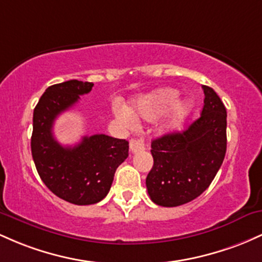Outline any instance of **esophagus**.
I'll return each mask as SVG.
<instances>
[{
    "instance_id": "obj_1",
    "label": "esophagus",
    "mask_w": 262,
    "mask_h": 262,
    "mask_svg": "<svg viewBox=\"0 0 262 262\" xmlns=\"http://www.w3.org/2000/svg\"><path fill=\"white\" fill-rule=\"evenodd\" d=\"M130 149L132 154H137V152L143 151L145 149V142H143L142 139L132 140L130 142Z\"/></svg>"
}]
</instances>
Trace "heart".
Segmentation results:
<instances>
[{"label": "heart", "instance_id": "obj_1", "mask_svg": "<svg viewBox=\"0 0 262 262\" xmlns=\"http://www.w3.org/2000/svg\"><path fill=\"white\" fill-rule=\"evenodd\" d=\"M177 96V90L170 89V88L157 89L154 93H149L137 99L135 104L132 105L130 114L132 117H140V119L147 120V121H152V120L162 115L164 111L176 101ZM189 104L187 101H176L170 107L168 116L163 123V130L172 131L179 127L189 113ZM117 117L126 125L134 123V119L127 113H119Z\"/></svg>", "mask_w": 262, "mask_h": 262}]
</instances>
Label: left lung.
Listing matches in <instances>:
<instances>
[{
  "mask_svg": "<svg viewBox=\"0 0 262 262\" xmlns=\"http://www.w3.org/2000/svg\"><path fill=\"white\" fill-rule=\"evenodd\" d=\"M204 106L182 132L152 141L154 167L146 178L151 201L161 207L192 202L210 186L226 152V108L218 94L203 85Z\"/></svg>",
  "mask_w": 262,
  "mask_h": 262,
  "instance_id": "1",
  "label": "left lung"
}]
</instances>
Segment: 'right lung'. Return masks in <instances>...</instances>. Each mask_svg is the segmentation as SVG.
Returning <instances> with one entry per match:
<instances>
[{
    "mask_svg": "<svg viewBox=\"0 0 262 262\" xmlns=\"http://www.w3.org/2000/svg\"><path fill=\"white\" fill-rule=\"evenodd\" d=\"M93 86V83L79 80L52 85L33 111L31 149L38 174L51 192L76 205L102 201L117 167L128 156L127 141L107 135L84 136L73 147L61 146L53 136L57 116L74 106Z\"/></svg>",
    "mask_w": 262,
    "mask_h": 262,
    "instance_id": "obj_1",
    "label": "right lung"
}]
</instances>
